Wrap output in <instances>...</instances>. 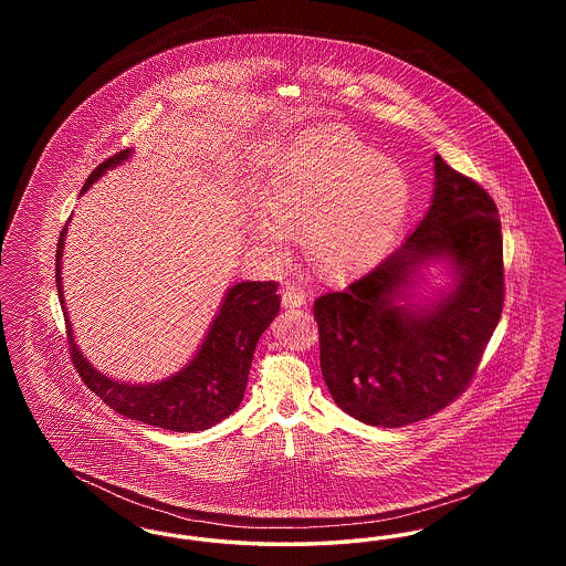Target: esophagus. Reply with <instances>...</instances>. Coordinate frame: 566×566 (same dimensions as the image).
Listing matches in <instances>:
<instances>
[{
  "mask_svg": "<svg viewBox=\"0 0 566 566\" xmlns=\"http://www.w3.org/2000/svg\"><path fill=\"white\" fill-rule=\"evenodd\" d=\"M305 301H307V295L298 286H286L282 293V307H286V310L301 307V305H305Z\"/></svg>",
  "mask_w": 566,
  "mask_h": 566,
  "instance_id": "esophagus-1",
  "label": "esophagus"
}]
</instances>
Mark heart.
Returning <instances> with one entry per match:
<instances>
[{
  "label": "heart",
  "mask_w": 566,
  "mask_h": 566,
  "mask_svg": "<svg viewBox=\"0 0 566 566\" xmlns=\"http://www.w3.org/2000/svg\"><path fill=\"white\" fill-rule=\"evenodd\" d=\"M268 214L245 231L282 259L293 229L305 227L312 261L333 275L374 270L403 224L409 185L401 165L333 127L307 129L286 146L263 190Z\"/></svg>",
  "instance_id": "heart-1"
}]
</instances>
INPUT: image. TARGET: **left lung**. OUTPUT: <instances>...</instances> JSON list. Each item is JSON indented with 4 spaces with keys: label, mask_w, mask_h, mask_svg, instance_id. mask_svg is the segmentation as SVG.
I'll return each mask as SVG.
<instances>
[{
    "label": "left lung",
    "mask_w": 566,
    "mask_h": 566,
    "mask_svg": "<svg viewBox=\"0 0 566 566\" xmlns=\"http://www.w3.org/2000/svg\"><path fill=\"white\" fill-rule=\"evenodd\" d=\"M429 210L376 270L314 303L321 369L337 407L384 429L424 420L467 388L503 312L499 210L434 155ZM439 264L451 282L422 296Z\"/></svg>",
    "instance_id": "1"
}]
</instances>
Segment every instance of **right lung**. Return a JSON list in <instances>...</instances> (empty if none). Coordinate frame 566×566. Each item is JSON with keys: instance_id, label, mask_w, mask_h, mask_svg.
<instances>
[{"instance_id": "add662e5", "label": "right lung", "mask_w": 566, "mask_h": 566, "mask_svg": "<svg viewBox=\"0 0 566 566\" xmlns=\"http://www.w3.org/2000/svg\"><path fill=\"white\" fill-rule=\"evenodd\" d=\"M132 155L134 148H127L102 163L88 176L81 195L91 189L102 176H106L109 169L127 161ZM67 224L63 227L56 243V291L67 323L72 360L82 381L99 399H104L109 409L165 431H206L229 418L242 403L256 342L280 312V296L275 295L277 284L238 282L229 286L208 326V333L180 371L148 384L120 381L91 365L76 344L61 277Z\"/></svg>"}]
</instances>
